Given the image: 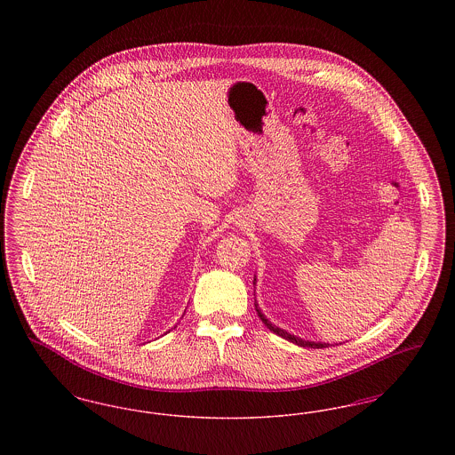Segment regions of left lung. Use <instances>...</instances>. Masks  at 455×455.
Returning <instances> with one entry per match:
<instances>
[{
	"instance_id": "8db88e82",
	"label": "left lung",
	"mask_w": 455,
	"mask_h": 455,
	"mask_svg": "<svg viewBox=\"0 0 455 455\" xmlns=\"http://www.w3.org/2000/svg\"><path fill=\"white\" fill-rule=\"evenodd\" d=\"M254 284H256V278H254ZM256 305V312H258V315H259L260 321L264 323V325L269 329V331H273L275 334H278V336H282L284 339H288V341H291V343H295V345H299V347H329V343H315V341H305L302 338H297V336H293V334H290V332H286V331H283L280 327H276V325L271 324L267 319H266V315L260 312L259 307H258V302H254Z\"/></svg>"
}]
</instances>
